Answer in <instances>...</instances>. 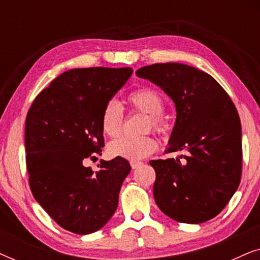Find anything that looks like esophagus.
<instances>
[{"mask_svg":"<svg viewBox=\"0 0 260 260\" xmlns=\"http://www.w3.org/2000/svg\"><path fill=\"white\" fill-rule=\"evenodd\" d=\"M130 166H131V168H133V169H137L138 167L142 166V162H140V161H131L130 162Z\"/></svg>","mask_w":260,"mask_h":260,"instance_id":"34e87169","label":"esophagus"}]
</instances>
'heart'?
<instances>
[{"label": "heart", "mask_w": 260, "mask_h": 260, "mask_svg": "<svg viewBox=\"0 0 260 260\" xmlns=\"http://www.w3.org/2000/svg\"><path fill=\"white\" fill-rule=\"evenodd\" d=\"M127 102L134 110L149 115L147 131L152 127L159 134L166 133L167 124L162 117L166 104L158 92L151 90V88H138L127 95ZM101 125L103 133L106 136L117 138L122 135L124 113L122 105L118 102L112 99L106 103L102 112ZM157 148V141L150 135L136 138L124 137L112 142L109 145V154L113 157L125 158L129 161H140L155 152Z\"/></svg>", "instance_id": "heart-1"}]
</instances>
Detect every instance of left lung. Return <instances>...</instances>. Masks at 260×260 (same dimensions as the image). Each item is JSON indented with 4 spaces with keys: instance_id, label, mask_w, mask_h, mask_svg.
<instances>
[{
    "instance_id": "8db88e82",
    "label": "left lung",
    "mask_w": 260,
    "mask_h": 260,
    "mask_svg": "<svg viewBox=\"0 0 260 260\" xmlns=\"http://www.w3.org/2000/svg\"><path fill=\"white\" fill-rule=\"evenodd\" d=\"M175 103L176 123L166 152L186 150L179 159H152L154 198L169 218L201 223L219 214L241 179V125L236 105L208 73L177 62L141 67Z\"/></svg>"
}]
</instances>
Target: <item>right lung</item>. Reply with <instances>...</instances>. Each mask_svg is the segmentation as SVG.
Returning a JSON list of instances; mask_svg holds the SVG:
<instances>
[{"label": "right lung", "mask_w": 260, "mask_h": 260, "mask_svg": "<svg viewBox=\"0 0 260 260\" xmlns=\"http://www.w3.org/2000/svg\"><path fill=\"white\" fill-rule=\"evenodd\" d=\"M133 69L90 67L60 74L34 99L26 117L24 144L29 187L48 215L70 232L90 234L115 213L131 167L125 158L102 155V112L126 83ZM99 167V166H98Z\"/></svg>", "instance_id": "1"}]
</instances>
